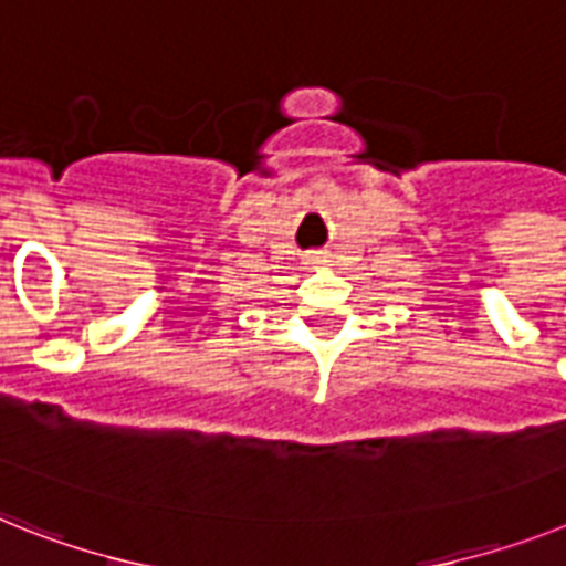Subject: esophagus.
I'll list each match as a JSON object with an SVG mask.
<instances>
[{
    "label": "esophagus",
    "mask_w": 566,
    "mask_h": 566,
    "mask_svg": "<svg viewBox=\"0 0 566 566\" xmlns=\"http://www.w3.org/2000/svg\"><path fill=\"white\" fill-rule=\"evenodd\" d=\"M306 263H310V265H326V263H329V256H326L324 251H310V254H306Z\"/></svg>",
    "instance_id": "1"
}]
</instances>
